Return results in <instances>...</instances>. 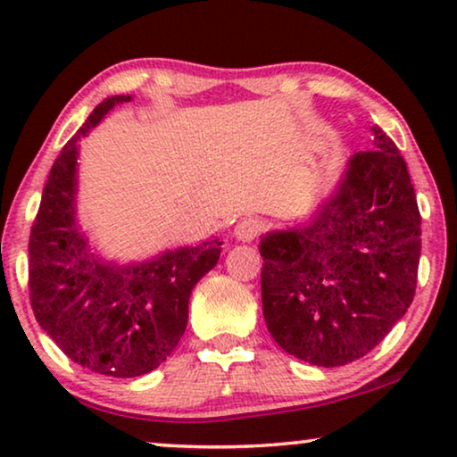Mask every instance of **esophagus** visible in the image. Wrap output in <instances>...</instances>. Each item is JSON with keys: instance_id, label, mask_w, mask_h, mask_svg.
Here are the masks:
<instances>
[{"instance_id": "obj_1", "label": "esophagus", "mask_w": 457, "mask_h": 457, "mask_svg": "<svg viewBox=\"0 0 457 457\" xmlns=\"http://www.w3.org/2000/svg\"><path fill=\"white\" fill-rule=\"evenodd\" d=\"M262 228H264V227H262V222L258 220V218H245V220H241L239 224H237L233 235H235L237 241L249 243L262 233Z\"/></svg>"}]
</instances>
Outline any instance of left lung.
<instances>
[{"mask_svg": "<svg viewBox=\"0 0 457 457\" xmlns=\"http://www.w3.org/2000/svg\"><path fill=\"white\" fill-rule=\"evenodd\" d=\"M335 195L302 227L262 237V310L295 358L335 368L364 358L408 312L420 262V212L395 143L372 127Z\"/></svg>", "mask_w": 457, "mask_h": 457, "instance_id": "obj_1", "label": "left lung"}]
</instances>
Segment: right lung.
<instances>
[{"instance_id":"add662e5","label":"right lung","mask_w":457,"mask_h":457,"mask_svg":"<svg viewBox=\"0 0 457 457\" xmlns=\"http://www.w3.org/2000/svg\"><path fill=\"white\" fill-rule=\"evenodd\" d=\"M104 99L54 162L29 239V289L37 322L87 370L133 378L179 345L197 280L220 258V239L168 249L141 264H110L89 252L74 216L79 139L116 104Z\"/></svg>"}]
</instances>
